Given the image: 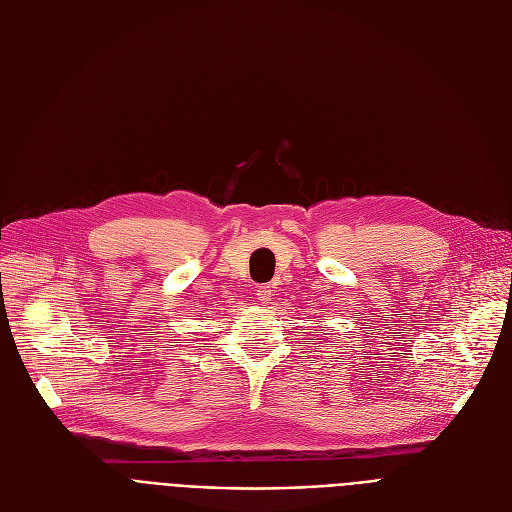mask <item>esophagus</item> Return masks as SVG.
Listing matches in <instances>:
<instances>
[{
  "instance_id": "esophagus-1",
  "label": "esophagus",
  "mask_w": 512,
  "mask_h": 512,
  "mask_svg": "<svg viewBox=\"0 0 512 512\" xmlns=\"http://www.w3.org/2000/svg\"><path fill=\"white\" fill-rule=\"evenodd\" d=\"M255 294H257V301H259V303H270V299H272V288H270V286H259Z\"/></svg>"
}]
</instances>
